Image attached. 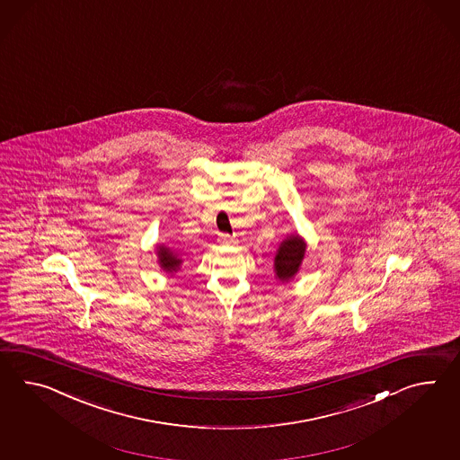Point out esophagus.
Listing matches in <instances>:
<instances>
[{
  "label": "esophagus",
  "mask_w": 460,
  "mask_h": 460,
  "mask_svg": "<svg viewBox=\"0 0 460 460\" xmlns=\"http://www.w3.org/2000/svg\"><path fill=\"white\" fill-rule=\"evenodd\" d=\"M219 239H221V243H225V244H227V243L231 241V239H229V235L227 234H221V237H219Z\"/></svg>",
  "instance_id": "obj_1"
}]
</instances>
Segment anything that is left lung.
Masks as SVG:
<instances>
[{
  "label": "left lung",
  "mask_w": 460,
  "mask_h": 460,
  "mask_svg": "<svg viewBox=\"0 0 460 460\" xmlns=\"http://www.w3.org/2000/svg\"><path fill=\"white\" fill-rule=\"evenodd\" d=\"M304 252H305V243L299 234L288 235L280 243L278 254L274 258V270L278 279L282 282L291 280L303 264Z\"/></svg>",
  "instance_id": "1"
}]
</instances>
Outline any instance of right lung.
<instances>
[{
	"instance_id": "obj_1",
	"label": "right lung",
	"mask_w": 460,
	"mask_h": 460,
	"mask_svg": "<svg viewBox=\"0 0 460 460\" xmlns=\"http://www.w3.org/2000/svg\"><path fill=\"white\" fill-rule=\"evenodd\" d=\"M157 261H159V266L163 268L164 272H176V270H180L181 261L178 258V254H174L169 247L166 246H157Z\"/></svg>"
}]
</instances>
